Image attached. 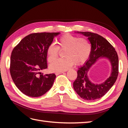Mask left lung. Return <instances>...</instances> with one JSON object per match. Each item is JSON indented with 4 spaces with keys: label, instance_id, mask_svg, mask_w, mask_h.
Masks as SVG:
<instances>
[{
    "label": "left lung",
    "instance_id": "1",
    "mask_svg": "<svg viewBox=\"0 0 128 128\" xmlns=\"http://www.w3.org/2000/svg\"><path fill=\"white\" fill-rule=\"evenodd\" d=\"M54 33H35L26 36L12 51L10 73L17 88L29 96H42L50 89L56 75L47 74V54Z\"/></svg>",
    "mask_w": 128,
    "mask_h": 128
}]
</instances>
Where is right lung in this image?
<instances>
[{
	"label": "right lung",
	"mask_w": 128,
	"mask_h": 128,
	"mask_svg": "<svg viewBox=\"0 0 128 128\" xmlns=\"http://www.w3.org/2000/svg\"><path fill=\"white\" fill-rule=\"evenodd\" d=\"M79 33L88 36L92 44V49L88 61L77 71V77L73 82V88L81 98L86 100H95L103 96L116 82L118 74V55L114 47L103 36L88 32ZM102 56H105L110 60L112 73L104 82L95 85L88 80L87 73L90 67Z\"/></svg>",
	"instance_id": "1"
}]
</instances>
